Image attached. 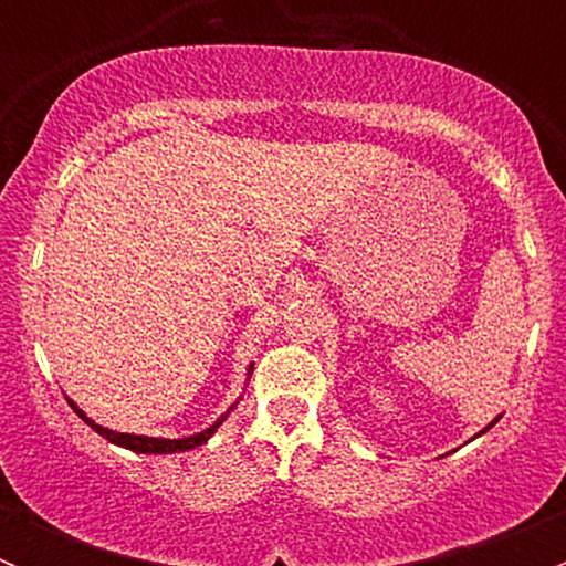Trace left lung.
Masks as SVG:
<instances>
[{"mask_svg":"<svg viewBox=\"0 0 566 566\" xmlns=\"http://www.w3.org/2000/svg\"><path fill=\"white\" fill-rule=\"evenodd\" d=\"M493 424H495V421H493ZM493 424H490V427H493ZM482 432H484V430H482Z\"/></svg>","mask_w":566,"mask_h":566,"instance_id":"obj_1","label":"left lung"}]
</instances>
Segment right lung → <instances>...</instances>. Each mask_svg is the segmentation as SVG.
Instances as JSON below:
<instances>
[{
    "label": "right lung",
    "instance_id": "obj_1",
    "mask_svg": "<svg viewBox=\"0 0 566 566\" xmlns=\"http://www.w3.org/2000/svg\"><path fill=\"white\" fill-rule=\"evenodd\" d=\"M71 408H76V405L71 402ZM76 413L82 416V419L87 421V424L93 427V430L98 432V436H104L106 441L117 443V447L130 449V452H139V454H175V452H188V449L202 447V443L208 441V438L213 436L216 430H219V424H221V421L227 419V413H230V410H227V413L221 416V419L216 421V424H210L208 430L197 432V436L177 438V441H172V438H147V436H128V432H114V430H106V427L95 424L93 419H87V416H84V410H78V408H76Z\"/></svg>",
    "mask_w": 566,
    "mask_h": 566
}]
</instances>
